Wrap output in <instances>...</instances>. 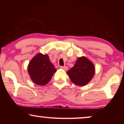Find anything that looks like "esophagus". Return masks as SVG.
<instances>
[{"label": "esophagus", "instance_id": "esophagus-1", "mask_svg": "<svg viewBox=\"0 0 124 124\" xmlns=\"http://www.w3.org/2000/svg\"><path fill=\"white\" fill-rule=\"evenodd\" d=\"M60 68L61 69H63V70H67L68 69V68L67 66H64V67L63 66H60Z\"/></svg>", "mask_w": 124, "mask_h": 124}]
</instances>
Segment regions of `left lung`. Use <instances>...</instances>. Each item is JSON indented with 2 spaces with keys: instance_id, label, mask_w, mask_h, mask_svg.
<instances>
[{
  "instance_id": "obj_1",
  "label": "left lung",
  "mask_w": 124,
  "mask_h": 124,
  "mask_svg": "<svg viewBox=\"0 0 124 124\" xmlns=\"http://www.w3.org/2000/svg\"><path fill=\"white\" fill-rule=\"evenodd\" d=\"M94 64L85 56L77 59L75 65L67 72L70 81L77 86L87 85L94 77L95 69Z\"/></svg>"
}]
</instances>
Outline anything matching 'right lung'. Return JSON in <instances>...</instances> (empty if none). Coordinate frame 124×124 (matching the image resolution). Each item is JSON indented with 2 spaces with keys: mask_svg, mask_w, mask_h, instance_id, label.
I'll return each mask as SVG.
<instances>
[{
  "mask_svg": "<svg viewBox=\"0 0 124 124\" xmlns=\"http://www.w3.org/2000/svg\"><path fill=\"white\" fill-rule=\"evenodd\" d=\"M57 69L50 62L48 55L37 54L28 64V71L30 78L37 85L48 84Z\"/></svg>",
  "mask_w": 124,
  "mask_h": 124,
  "instance_id": "add662e5",
  "label": "right lung"
}]
</instances>
